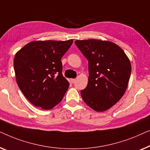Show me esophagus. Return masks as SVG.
I'll return each mask as SVG.
<instances>
[{
    "label": "esophagus",
    "mask_w": 150,
    "mask_h": 150,
    "mask_svg": "<svg viewBox=\"0 0 150 150\" xmlns=\"http://www.w3.org/2000/svg\"><path fill=\"white\" fill-rule=\"evenodd\" d=\"M71 82L72 83H75V79H71Z\"/></svg>",
    "instance_id": "34e87169"
}]
</instances>
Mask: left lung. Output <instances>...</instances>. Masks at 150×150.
Listing matches in <instances>:
<instances>
[{
  "instance_id": "1",
  "label": "left lung",
  "mask_w": 150,
  "mask_h": 150,
  "mask_svg": "<svg viewBox=\"0 0 150 150\" xmlns=\"http://www.w3.org/2000/svg\"><path fill=\"white\" fill-rule=\"evenodd\" d=\"M88 60V86L81 91L84 102L94 111L108 110L120 100L128 87L131 64L120 46L98 39L76 40Z\"/></svg>"
}]
</instances>
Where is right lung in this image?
I'll use <instances>...</instances> for the list:
<instances>
[{
    "label": "right lung",
    "mask_w": 150,
    "mask_h": 150,
    "mask_svg": "<svg viewBox=\"0 0 150 150\" xmlns=\"http://www.w3.org/2000/svg\"><path fill=\"white\" fill-rule=\"evenodd\" d=\"M73 42V39L34 41L15 55L17 83L35 107L49 110L62 100L69 83L62 75L61 58Z\"/></svg>",
    "instance_id": "right-lung-1"
}]
</instances>
